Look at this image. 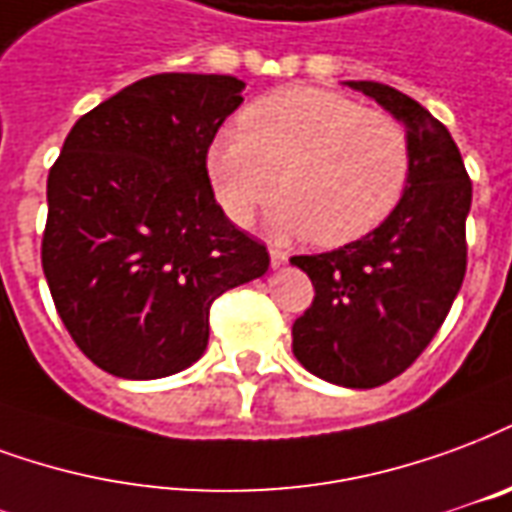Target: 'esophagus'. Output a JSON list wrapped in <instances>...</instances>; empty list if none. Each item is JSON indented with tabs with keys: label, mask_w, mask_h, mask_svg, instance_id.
Here are the masks:
<instances>
[{
	"label": "esophagus",
	"mask_w": 512,
	"mask_h": 512,
	"mask_svg": "<svg viewBox=\"0 0 512 512\" xmlns=\"http://www.w3.org/2000/svg\"><path fill=\"white\" fill-rule=\"evenodd\" d=\"M287 263V255L282 252V249H271V266L279 268V266H285Z\"/></svg>",
	"instance_id": "esophagus-1"
}]
</instances>
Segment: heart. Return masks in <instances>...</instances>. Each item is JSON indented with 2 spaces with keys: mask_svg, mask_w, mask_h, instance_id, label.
<instances>
[{
  "mask_svg": "<svg viewBox=\"0 0 512 512\" xmlns=\"http://www.w3.org/2000/svg\"><path fill=\"white\" fill-rule=\"evenodd\" d=\"M219 206L249 225L279 189V233L339 246L391 214L410 176V138L399 119L347 94L287 86L241 113V130L219 132L208 149Z\"/></svg>",
  "mask_w": 512,
  "mask_h": 512,
  "instance_id": "b5f03b06",
  "label": "heart"
}]
</instances>
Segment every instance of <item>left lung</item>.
<instances>
[{
  "instance_id": "left-lung-1",
  "label": "left lung",
  "mask_w": 512,
  "mask_h": 512,
  "mask_svg": "<svg viewBox=\"0 0 512 512\" xmlns=\"http://www.w3.org/2000/svg\"><path fill=\"white\" fill-rule=\"evenodd\" d=\"M407 127L410 176L372 233L290 263L314 298L293 323L306 372L344 388H377L407 372L445 323L467 274L472 181L448 127L393 86L350 81Z\"/></svg>"
}]
</instances>
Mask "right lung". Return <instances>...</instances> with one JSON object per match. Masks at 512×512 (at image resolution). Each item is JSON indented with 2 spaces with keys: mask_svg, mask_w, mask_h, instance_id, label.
Segmentation results:
<instances>
[{
  "mask_svg": "<svg viewBox=\"0 0 512 512\" xmlns=\"http://www.w3.org/2000/svg\"><path fill=\"white\" fill-rule=\"evenodd\" d=\"M241 92L233 75H149L64 138L40 255L64 328L102 372L157 380L192 366L211 304L268 271L266 244L225 217L206 168Z\"/></svg>",
  "mask_w": 512,
  "mask_h": 512,
  "instance_id": "obj_1",
  "label": "right lung"
}]
</instances>
